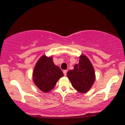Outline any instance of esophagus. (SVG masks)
I'll list each match as a JSON object with an SVG mask.
<instances>
[{
    "label": "esophagus",
    "instance_id": "obj_1",
    "mask_svg": "<svg viewBox=\"0 0 125 125\" xmlns=\"http://www.w3.org/2000/svg\"><path fill=\"white\" fill-rule=\"evenodd\" d=\"M63 73L64 75H65V76H66V73H67V70H64L63 71Z\"/></svg>",
    "mask_w": 125,
    "mask_h": 125
}]
</instances>
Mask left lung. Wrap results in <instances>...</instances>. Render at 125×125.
Wrapping results in <instances>:
<instances>
[{"label":"left lung","instance_id":"left-lung-1","mask_svg":"<svg viewBox=\"0 0 125 125\" xmlns=\"http://www.w3.org/2000/svg\"><path fill=\"white\" fill-rule=\"evenodd\" d=\"M79 63L75 64L74 69L70 70L67 76L73 88L80 93H86L95 82L94 67L85 55H80Z\"/></svg>","mask_w":125,"mask_h":125}]
</instances>
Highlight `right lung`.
<instances>
[{
  "label": "right lung",
  "mask_w": 125,
  "mask_h": 125,
  "mask_svg": "<svg viewBox=\"0 0 125 125\" xmlns=\"http://www.w3.org/2000/svg\"><path fill=\"white\" fill-rule=\"evenodd\" d=\"M63 76V73L59 66L55 65L52 57L42 55L34 68L32 79L36 86L43 93L52 90L57 82Z\"/></svg>",
  "instance_id": "add662e5"
}]
</instances>
